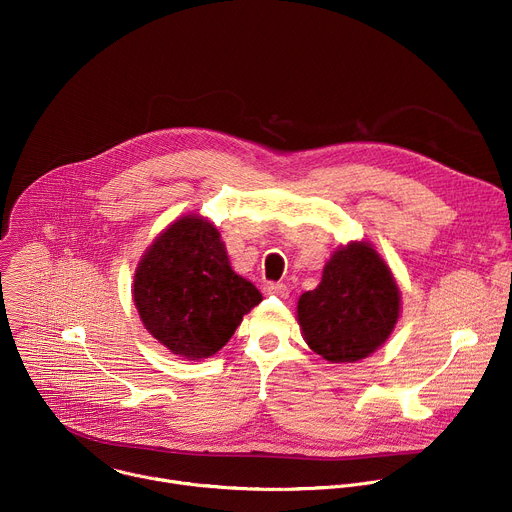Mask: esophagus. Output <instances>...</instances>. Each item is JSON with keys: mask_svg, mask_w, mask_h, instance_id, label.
<instances>
[{"mask_svg": "<svg viewBox=\"0 0 512 512\" xmlns=\"http://www.w3.org/2000/svg\"><path fill=\"white\" fill-rule=\"evenodd\" d=\"M264 292L266 294H276L280 298H286L288 296V286L282 284V282H266L264 284Z\"/></svg>", "mask_w": 512, "mask_h": 512, "instance_id": "1", "label": "esophagus"}]
</instances>
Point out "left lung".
<instances>
[{
    "label": "left lung",
    "instance_id": "1",
    "mask_svg": "<svg viewBox=\"0 0 512 512\" xmlns=\"http://www.w3.org/2000/svg\"><path fill=\"white\" fill-rule=\"evenodd\" d=\"M398 286L370 244L342 246L324 266L318 288L298 300L306 344L330 362L372 354L398 320Z\"/></svg>",
    "mask_w": 512,
    "mask_h": 512
}]
</instances>
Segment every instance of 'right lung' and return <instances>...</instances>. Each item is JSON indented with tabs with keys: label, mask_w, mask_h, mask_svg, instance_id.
Returning <instances> with one entry per match:
<instances>
[{
	"label": "right lung",
	"mask_w": 512,
	"mask_h": 512,
	"mask_svg": "<svg viewBox=\"0 0 512 512\" xmlns=\"http://www.w3.org/2000/svg\"><path fill=\"white\" fill-rule=\"evenodd\" d=\"M134 302L156 340L198 360L232 338L262 294L230 268L218 230L200 216H184L144 254Z\"/></svg>",
	"instance_id": "add662e5"
}]
</instances>
